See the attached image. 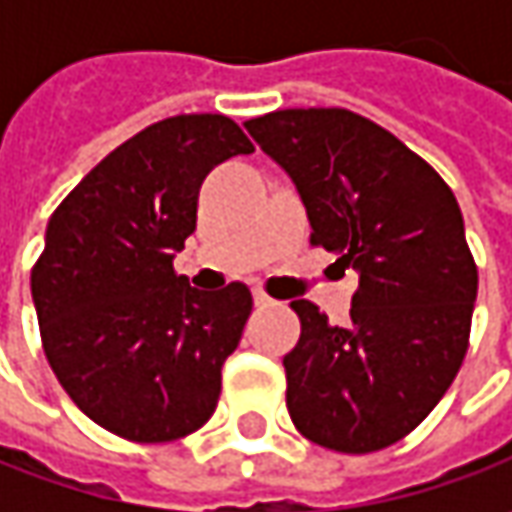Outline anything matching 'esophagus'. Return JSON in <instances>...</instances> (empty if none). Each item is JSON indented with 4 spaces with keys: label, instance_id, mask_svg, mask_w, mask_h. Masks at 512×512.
Instances as JSON below:
<instances>
[{
    "label": "esophagus",
    "instance_id": "1",
    "mask_svg": "<svg viewBox=\"0 0 512 512\" xmlns=\"http://www.w3.org/2000/svg\"><path fill=\"white\" fill-rule=\"evenodd\" d=\"M253 305H256V307H270V305H273V299H270L267 293H262V290H253Z\"/></svg>",
    "mask_w": 512,
    "mask_h": 512
}]
</instances>
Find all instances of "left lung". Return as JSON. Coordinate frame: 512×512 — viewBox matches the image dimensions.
<instances>
[{
    "label": "left lung",
    "instance_id": "8db88e82",
    "mask_svg": "<svg viewBox=\"0 0 512 512\" xmlns=\"http://www.w3.org/2000/svg\"><path fill=\"white\" fill-rule=\"evenodd\" d=\"M305 202L310 245L353 267L350 322L307 299L285 356L296 430L336 453L404 439L453 384L470 344L479 270L453 190L390 130L344 108H290L245 122Z\"/></svg>",
    "mask_w": 512,
    "mask_h": 512
}]
</instances>
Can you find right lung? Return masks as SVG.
I'll use <instances>...</instances> for the list:
<instances>
[{"instance_id":"obj_1","label":"right lung","mask_w":512,"mask_h":512,"mask_svg":"<svg viewBox=\"0 0 512 512\" xmlns=\"http://www.w3.org/2000/svg\"><path fill=\"white\" fill-rule=\"evenodd\" d=\"M253 153L222 113H182L108 153L53 210L30 270L42 347L73 404L128 442H176L213 416L222 364L253 296L202 293L173 253L196 230L199 187Z\"/></svg>"}]
</instances>
